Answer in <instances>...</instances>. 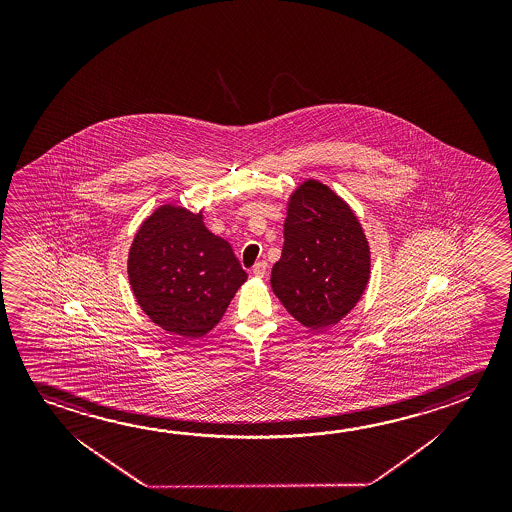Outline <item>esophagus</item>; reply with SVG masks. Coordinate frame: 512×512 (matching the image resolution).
Segmentation results:
<instances>
[{"label": "esophagus", "instance_id": "obj_1", "mask_svg": "<svg viewBox=\"0 0 512 512\" xmlns=\"http://www.w3.org/2000/svg\"><path fill=\"white\" fill-rule=\"evenodd\" d=\"M266 271H268V262H264V260L257 262V264H255L252 269L253 275L259 278L264 277V275H266Z\"/></svg>", "mask_w": 512, "mask_h": 512}]
</instances>
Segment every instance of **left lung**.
I'll return each mask as SVG.
<instances>
[{"label": "left lung", "instance_id": "8db88e82", "mask_svg": "<svg viewBox=\"0 0 512 512\" xmlns=\"http://www.w3.org/2000/svg\"><path fill=\"white\" fill-rule=\"evenodd\" d=\"M368 278L359 219L327 185L307 180L291 196L282 257L271 271L278 300L305 327H330L359 302Z\"/></svg>", "mask_w": 512, "mask_h": 512}]
</instances>
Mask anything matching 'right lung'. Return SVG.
Listing matches in <instances>:
<instances>
[{"instance_id": "1", "label": "right lung", "mask_w": 512, "mask_h": 512, "mask_svg": "<svg viewBox=\"0 0 512 512\" xmlns=\"http://www.w3.org/2000/svg\"><path fill=\"white\" fill-rule=\"evenodd\" d=\"M128 278L153 323L176 336L202 337L223 318L246 271L230 244L205 228L202 214L164 205L135 234Z\"/></svg>"}]
</instances>
